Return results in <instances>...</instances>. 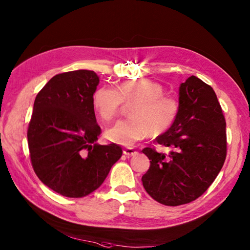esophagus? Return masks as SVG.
Returning a JSON list of instances; mask_svg holds the SVG:
<instances>
[{"instance_id":"34e87169","label":"esophagus","mask_w":250,"mask_h":250,"mask_svg":"<svg viewBox=\"0 0 250 250\" xmlns=\"http://www.w3.org/2000/svg\"><path fill=\"white\" fill-rule=\"evenodd\" d=\"M124 155L128 156V157L135 156V155H137V150L133 149V148H125V149L124 150Z\"/></svg>"}]
</instances>
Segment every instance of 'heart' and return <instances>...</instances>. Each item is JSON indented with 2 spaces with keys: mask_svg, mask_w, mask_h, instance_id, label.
<instances>
[{
  "mask_svg": "<svg viewBox=\"0 0 250 250\" xmlns=\"http://www.w3.org/2000/svg\"><path fill=\"white\" fill-rule=\"evenodd\" d=\"M124 102H132L131 117L117 121L105 133L109 142L122 146H132L150 133L158 135L167 131L179 113L178 100L164 93L161 83L146 78L126 79L116 89L102 86L92 95L95 113L105 122L116 118Z\"/></svg>",
  "mask_w": 250,
  "mask_h": 250,
  "instance_id": "1",
  "label": "heart"
}]
</instances>
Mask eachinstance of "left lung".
I'll list each match as a JSON object with an SVG mask.
<instances>
[{
	"instance_id": "obj_1",
	"label": "left lung",
	"mask_w": 250,
	"mask_h": 250,
	"mask_svg": "<svg viewBox=\"0 0 250 250\" xmlns=\"http://www.w3.org/2000/svg\"><path fill=\"white\" fill-rule=\"evenodd\" d=\"M156 142L172 150L168 155L150 147L142 150L150 160L142 177L147 193L167 206L198 199L227 157L226 119L213 88L195 76L180 84L177 118Z\"/></svg>"
}]
</instances>
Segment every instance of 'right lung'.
Instances as JSON below:
<instances>
[{"label": "right lung", "instance_id": "right-lung-1", "mask_svg": "<svg viewBox=\"0 0 250 250\" xmlns=\"http://www.w3.org/2000/svg\"><path fill=\"white\" fill-rule=\"evenodd\" d=\"M100 79L78 70L52 77L37 93L29 122L31 163L47 187L66 198H83L103 184L122 156L117 144L99 145L92 95Z\"/></svg>", "mask_w": 250, "mask_h": 250}]
</instances>
